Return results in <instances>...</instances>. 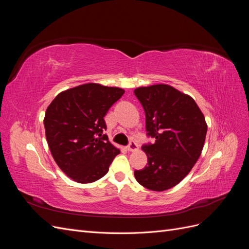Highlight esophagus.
I'll use <instances>...</instances> for the list:
<instances>
[{
  "instance_id": "esophagus-1",
  "label": "esophagus",
  "mask_w": 249,
  "mask_h": 249,
  "mask_svg": "<svg viewBox=\"0 0 249 249\" xmlns=\"http://www.w3.org/2000/svg\"><path fill=\"white\" fill-rule=\"evenodd\" d=\"M126 148H127V150H129V152H135V150L138 149V145L136 144V142H135V141H131L130 144L126 146Z\"/></svg>"
}]
</instances>
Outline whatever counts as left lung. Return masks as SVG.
<instances>
[{"label":"left lung","mask_w":249,"mask_h":249,"mask_svg":"<svg viewBox=\"0 0 249 249\" xmlns=\"http://www.w3.org/2000/svg\"><path fill=\"white\" fill-rule=\"evenodd\" d=\"M134 93L145 112L147 135L156 139L142 146L147 166L135 170V178L149 190H168L198 160L208 130L205 116L190 95L167 84L138 87Z\"/></svg>","instance_id":"obj_1"}]
</instances>
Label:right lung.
I'll use <instances>...</instances> for the list:
<instances>
[{
    "label": "right lung",
    "instance_id": "right-lung-1",
    "mask_svg": "<svg viewBox=\"0 0 249 249\" xmlns=\"http://www.w3.org/2000/svg\"><path fill=\"white\" fill-rule=\"evenodd\" d=\"M124 93L122 88L87 83L60 92L47 108L43 124L51 154L74 182L100 179L120 153L103 132L105 115Z\"/></svg>",
    "mask_w": 249,
    "mask_h": 249
}]
</instances>
